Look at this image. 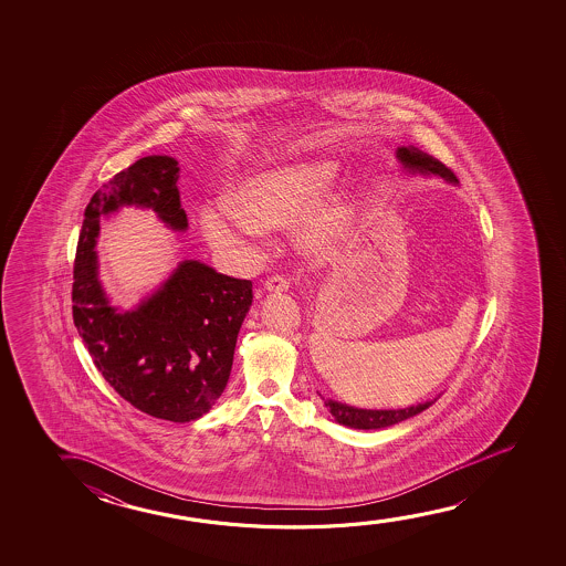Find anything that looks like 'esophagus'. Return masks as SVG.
<instances>
[{
	"label": "esophagus",
	"mask_w": 566,
	"mask_h": 566,
	"mask_svg": "<svg viewBox=\"0 0 566 566\" xmlns=\"http://www.w3.org/2000/svg\"><path fill=\"white\" fill-rule=\"evenodd\" d=\"M290 279L286 276H271V279L264 282V290H269V292H287V287H290Z\"/></svg>",
	"instance_id": "34e87169"
}]
</instances>
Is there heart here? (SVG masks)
Returning <instances> with one entry per match:
<instances>
[{"label":"heart","instance_id":"obj_1","mask_svg":"<svg viewBox=\"0 0 566 566\" xmlns=\"http://www.w3.org/2000/svg\"><path fill=\"white\" fill-rule=\"evenodd\" d=\"M331 178L328 164L297 163L243 179L226 195V207L202 212V233L214 248H241L256 230L295 222L318 201ZM310 211L300 224V240L303 248L325 255L348 232L349 207L333 199Z\"/></svg>","mask_w":566,"mask_h":566}]
</instances>
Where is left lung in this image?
I'll return each instance as SVG.
<instances>
[{
  "instance_id": "obj_1",
  "label": "left lung",
  "mask_w": 566,
  "mask_h": 566,
  "mask_svg": "<svg viewBox=\"0 0 566 566\" xmlns=\"http://www.w3.org/2000/svg\"><path fill=\"white\" fill-rule=\"evenodd\" d=\"M398 160L403 164V168L411 171H421V174H437L447 181H458L454 171L449 166H444L441 160H437L431 155L416 147L398 148ZM325 400V398H323ZM434 402L418 403L403 410H361L346 403L334 402L326 398L325 406L333 413L334 419L342 426L354 427V429H380V427L395 426L403 419L413 418L421 411L427 410Z\"/></svg>"
}]
</instances>
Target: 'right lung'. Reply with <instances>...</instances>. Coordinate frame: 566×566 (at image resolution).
Instances as JSON below:
<instances>
[{"label": "right lung", "mask_w": 566, "mask_h": 566, "mask_svg": "<svg viewBox=\"0 0 566 566\" xmlns=\"http://www.w3.org/2000/svg\"><path fill=\"white\" fill-rule=\"evenodd\" d=\"M178 163L145 156L91 197L73 264V321L96 369L117 395L153 418L186 423L205 416L224 392L233 349L253 302L251 280L184 261L135 311L109 307L96 269L102 214L137 205L186 230Z\"/></svg>", "instance_id": "obj_1"}]
</instances>
